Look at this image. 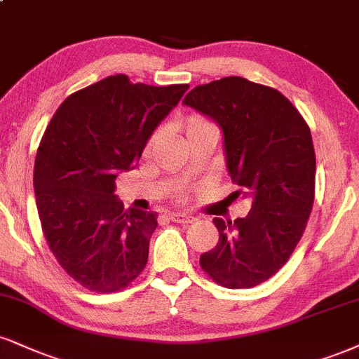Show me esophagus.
<instances>
[{
  "label": "esophagus",
  "instance_id": "1",
  "mask_svg": "<svg viewBox=\"0 0 359 359\" xmlns=\"http://www.w3.org/2000/svg\"><path fill=\"white\" fill-rule=\"evenodd\" d=\"M168 219H170L172 222H179V224H191L194 221L192 215L189 214H180V212H172L168 214Z\"/></svg>",
  "mask_w": 359,
  "mask_h": 359
}]
</instances>
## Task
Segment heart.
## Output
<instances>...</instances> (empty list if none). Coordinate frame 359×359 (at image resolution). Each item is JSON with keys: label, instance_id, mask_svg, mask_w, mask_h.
Wrapping results in <instances>:
<instances>
[{"label": "heart", "instance_id": "b5f03b06", "mask_svg": "<svg viewBox=\"0 0 359 359\" xmlns=\"http://www.w3.org/2000/svg\"><path fill=\"white\" fill-rule=\"evenodd\" d=\"M182 130L185 133V138H191V137L197 135V133H201V132L217 130V127H215V123L212 122V120L207 118V116L198 115V114H192V115H189L187 118H185L182 122ZM161 137H162V130L154 133L152 138L149 140V144H147L145 154H150L152 147L157 144L158 138H161Z\"/></svg>", "mask_w": 359, "mask_h": 359}]
</instances>
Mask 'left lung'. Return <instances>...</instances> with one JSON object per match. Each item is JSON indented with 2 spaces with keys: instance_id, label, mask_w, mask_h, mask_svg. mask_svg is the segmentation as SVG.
Returning <instances> with one entry per match:
<instances>
[{
  "instance_id": "obj_1",
  "label": "left lung",
  "mask_w": 359,
  "mask_h": 359,
  "mask_svg": "<svg viewBox=\"0 0 359 359\" xmlns=\"http://www.w3.org/2000/svg\"><path fill=\"white\" fill-rule=\"evenodd\" d=\"M184 105L222 128L229 175L237 196L252 202L234 222L214 219L219 243L201 267L224 287H254L286 264L308 224L316 177L311 130L283 93L241 76L196 86Z\"/></svg>"
}]
</instances>
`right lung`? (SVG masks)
<instances>
[{
	"label": "right lung",
	"instance_id": "right-lung-1",
	"mask_svg": "<svg viewBox=\"0 0 359 359\" xmlns=\"http://www.w3.org/2000/svg\"><path fill=\"white\" fill-rule=\"evenodd\" d=\"M187 90L107 76L72 93L46 127L33 175L43 234L60 266L90 291H120L144 271L157 214L123 210L115 179L135 167Z\"/></svg>",
	"mask_w": 359,
	"mask_h": 359
}]
</instances>
